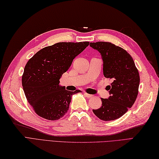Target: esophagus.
I'll use <instances>...</instances> for the list:
<instances>
[{
  "label": "esophagus",
  "mask_w": 159,
  "mask_h": 159,
  "mask_svg": "<svg viewBox=\"0 0 159 159\" xmlns=\"http://www.w3.org/2000/svg\"><path fill=\"white\" fill-rule=\"evenodd\" d=\"M84 95L85 96H86V97H87V98H91V97H93V95H92L88 94V93H84Z\"/></svg>",
  "instance_id": "obj_1"
}]
</instances>
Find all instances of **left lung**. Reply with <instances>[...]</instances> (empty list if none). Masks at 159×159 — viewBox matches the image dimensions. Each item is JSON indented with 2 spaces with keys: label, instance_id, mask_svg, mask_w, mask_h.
I'll list each match as a JSON object with an SVG mask.
<instances>
[{
  "label": "left lung",
  "instance_id": "left-lung-1",
  "mask_svg": "<svg viewBox=\"0 0 159 159\" xmlns=\"http://www.w3.org/2000/svg\"><path fill=\"white\" fill-rule=\"evenodd\" d=\"M90 46L101 55L104 76L112 80L111 85L106 87L110 96L107 99L101 98L102 105L93 111L101 120L118 119L137 98L139 73L132 56L123 48L104 42H91Z\"/></svg>",
  "mask_w": 159,
  "mask_h": 159
}]
</instances>
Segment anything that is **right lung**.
<instances>
[{
	"label": "right lung",
	"instance_id": "obj_1",
	"mask_svg": "<svg viewBox=\"0 0 159 159\" xmlns=\"http://www.w3.org/2000/svg\"><path fill=\"white\" fill-rule=\"evenodd\" d=\"M89 44V42H59L42 49L28 61L22 76L23 89L39 116L57 120L66 114L72 96L80 91L66 90L59 80Z\"/></svg>",
	"mask_w": 159,
	"mask_h": 159
}]
</instances>
